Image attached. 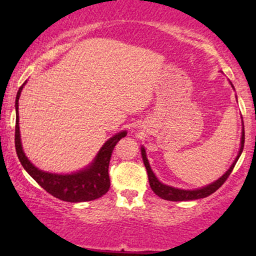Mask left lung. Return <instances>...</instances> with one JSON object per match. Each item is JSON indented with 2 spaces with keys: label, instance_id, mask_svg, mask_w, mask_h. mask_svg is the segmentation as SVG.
Wrapping results in <instances>:
<instances>
[{
  "label": "left lung",
  "instance_id": "obj_1",
  "mask_svg": "<svg viewBox=\"0 0 256 256\" xmlns=\"http://www.w3.org/2000/svg\"><path fill=\"white\" fill-rule=\"evenodd\" d=\"M243 146H244V131L242 132V140H240V149L238 155H237L236 160L232 164L228 171L222 176V178H219L218 180H216L214 183L207 185V186L202 188V189H198V190H180V189H176V188L168 186V185L162 184L161 182L158 180V178L155 177V174L152 173L150 166H149L148 158H146V150L144 148H142V158H143V162H144V166L146 168V172H148V179H149V184H150L152 190L154 192L158 198H164V200H168V201H190V200H198V198H207V196L212 195L214 192L219 189L222 184L225 183L226 179L228 178V176L231 174L232 170H234V165H236L237 160L240 156L243 150Z\"/></svg>",
  "mask_w": 256,
  "mask_h": 256
}]
</instances>
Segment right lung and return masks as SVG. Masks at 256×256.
Listing matches in <instances>:
<instances>
[{
	"mask_svg": "<svg viewBox=\"0 0 256 256\" xmlns=\"http://www.w3.org/2000/svg\"><path fill=\"white\" fill-rule=\"evenodd\" d=\"M25 84V83H24ZM22 86L19 88L16 100V150L19 158V161L26 170V172L37 182L40 186L58 200H62L66 202H85L92 201L110 190V179L108 174V166L112 152L116 143L126 136L128 132L122 131L118 134L113 136L108 140L98 152V156L95 158L94 162L88 168L79 171L73 174H52L40 171L34 167L28 158L25 156L20 142V132H19V116H18V101H19L20 92Z\"/></svg>",
	"mask_w": 256,
	"mask_h": 256,
	"instance_id": "right-lung-1",
	"label": "right lung"
}]
</instances>
